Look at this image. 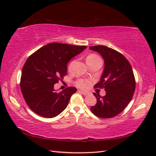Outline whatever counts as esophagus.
<instances>
[{"mask_svg": "<svg viewBox=\"0 0 156 156\" xmlns=\"http://www.w3.org/2000/svg\"><path fill=\"white\" fill-rule=\"evenodd\" d=\"M78 92L79 93H81L82 94L84 95H87L90 94V92H88V91H82V90H78Z\"/></svg>", "mask_w": 156, "mask_h": 156, "instance_id": "34e87169", "label": "esophagus"}]
</instances>
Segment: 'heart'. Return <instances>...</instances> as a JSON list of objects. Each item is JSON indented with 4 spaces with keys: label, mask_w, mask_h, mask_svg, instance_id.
Listing matches in <instances>:
<instances>
[{
    "label": "heart",
    "mask_w": 156,
    "mask_h": 156,
    "mask_svg": "<svg viewBox=\"0 0 156 156\" xmlns=\"http://www.w3.org/2000/svg\"><path fill=\"white\" fill-rule=\"evenodd\" d=\"M98 60H101V58H99V56L95 54H90L88 56H87L86 58V62H94L95 61H98ZM74 64V61L71 62L69 67H68V70L71 71L72 68H73ZM76 84L78 86V87H81V88H86V87L88 86L90 84V81L89 80H83V79H79L76 82Z\"/></svg>",
    "instance_id": "obj_1"
}]
</instances>
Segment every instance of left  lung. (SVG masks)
<instances>
[{"mask_svg": "<svg viewBox=\"0 0 156 156\" xmlns=\"http://www.w3.org/2000/svg\"><path fill=\"white\" fill-rule=\"evenodd\" d=\"M89 48L100 54L104 60V70L94 87L104 88L106 92L103 97L93 94L97 103L90 109L98 117H114L121 113L133 98L136 87L133 69L121 53L111 48L104 45Z\"/></svg>", "mask_w": 156, "mask_h": 156, "instance_id": "8db88e82", "label": "left lung"}]
</instances>
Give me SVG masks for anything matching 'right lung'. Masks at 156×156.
Returning <instances> with one entry per match:
<instances>
[{
	"instance_id": "obj_1",
	"label": "right lung",
	"mask_w": 156,
	"mask_h": 156,
	"mask_svg": "<svg viewBox=\"0 0 156 156\" xmlns=\"http://www.w3.org/2000/svg\"><path fill=\"white\" fill-rule=\"evenodd\" d=\"M87 47L51 43L40 48L27 59L22 69L20 87L22 95L34 113L46 118L57 116L66 109L74 87L61 92L54 85L67 73V64Z\"/></svg>"
}]
</instances>
